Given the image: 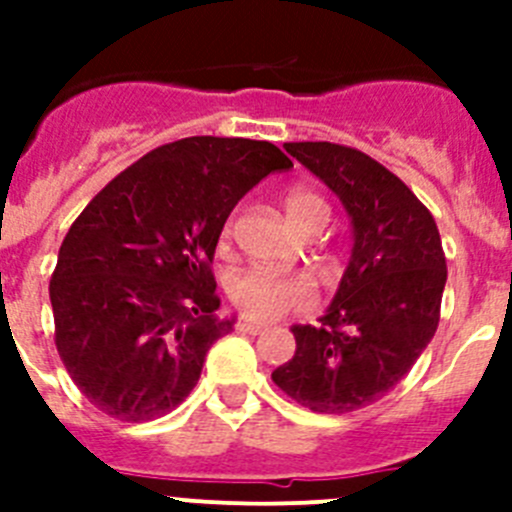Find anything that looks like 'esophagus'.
<instances>
[{
    "label": "esophagus",
    "instance_id": "1",
    "mask_svg": "<svg viewBox=\"0 0 512 512\" xmlns=\"http://www.w3.org/2000/svg\"><path fill=\"white\" fill-rule=\"evenodd\" d=\"M235 330H238V333H248V336H259V333H264L266 330V325L253 323V320L248 318H241L238 323H235Z\"/></svg>",
    "mask_w": 512,
    "mask_h": 512
}]
</instances>
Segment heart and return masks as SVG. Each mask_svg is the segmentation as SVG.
<instances>
[{"instance_id":"b5f03b06","label":"heart","mask_w":512,"mask_h":512,"mask_svg":"<svg viewBox=\"0 0 512 512\" xmlns=\"http://www.w3.org/2000/svg\"><path fill=\"white\" fill-rule=\"evenodd\" d=\"M282 202L287 220L302 235L320 233L328 223V205L312 189H289ZM230 228H233V223L228 220L223 225V238H228ZM228 297L235 310L243 312L246 318L269 323V320L284 318L289 312L310 310L318 300V292L305 274H274V271L248 269L230 279Z\"/></svg>"}]
</instances>
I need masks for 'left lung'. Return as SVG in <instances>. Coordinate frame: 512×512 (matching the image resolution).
<instances>
[{"label": "left lung", "instance_id": "8db88e82", "mask_svg": "<svg viewBox=\"0 0 512 512\" xmlns=\"http://www.w3.org/2000/svg\"><path fill=\"white\" fill-rule=\"evenodd\" d=\"M338 194L354 248L320 325H295V356L271 372L312 413H354L384 397L431 343L446 256L428 207L372 156L338 143H287Z\"/></svg>", "mask_w": 512, "mask_h": 512}]
</instances>
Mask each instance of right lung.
Masks as SVG:
<instances>
[{
  "instance_id": "obj_1",
  "label": "right lung",
  "mask_w": 512,
  "mask_h": 512,
  "mask_svg": "<svg viewBox=\"0 0 512 512\" xmlns=\"http://www.w3.org/2000/svg\"><path fill=\"white\" fill-rule=\"evenodd\" d=\"M292 166L269 140L194 135L153 148L84 207L51 277L56 348L94 408L125 423L182 405L217 338L212 256L243 194Z\"/></svg>"
}]
</instances>
